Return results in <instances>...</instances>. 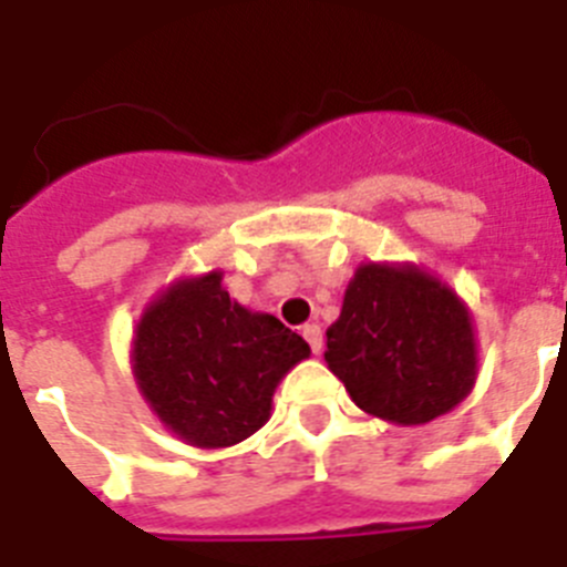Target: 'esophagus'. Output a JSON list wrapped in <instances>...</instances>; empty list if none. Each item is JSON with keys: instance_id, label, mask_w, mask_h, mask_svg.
Listing matches in <instances>:
<instances>
[{"instance_id": "1", "label": "esophagus", "mask_w": 567, "mask_h": 567, "mask_svg": "<svg viewBox=\"0 0 567 567\" xmlns=\"http://www.w3.org/2000/svg\"><path fill=\"white\" fill-rule=\"evenodd\" d=\"M303 338H307L312 354H320V349H323V332H320V327H315V323L303 327Z\"/></svg>"}]
</instances>
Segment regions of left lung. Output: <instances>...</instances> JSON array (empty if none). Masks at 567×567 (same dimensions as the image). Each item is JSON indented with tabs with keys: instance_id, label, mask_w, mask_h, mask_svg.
Returning a JSON list of instances; mask_svg holds the SVG:
<instances>
[{
	"instance_id": "8db88e82",
	"label": "left lung",
	"mask_w": 567,
	"mask_h": 567,
	"mask_svg": "<svg viewBox=\"0 0 567 567\" xmlns=\"http://www.w3.org/2000/svg\"><path fill=\"white\" fill-rule=\"evenodd\" d=\"M327 358L358 409L398 425L432 423L477 383V338L465 300L417 264L354 269Z\"/></svg>"
}]
</instances>
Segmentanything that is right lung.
Wrapping results in <instances>:
<instances>
[{
	"mask_svg": "<svg viewBox=\"0 0 567 567\" xmlns=\"http://www.w3.org/2000/svg\"><path fill=\"white\" fill-rule=\"evenodd\" d=\"M221 280V269L173 280L144 307L130 352L150 412L195 449L258 432L280 380L312 354L275 315L229 298Z\"/></svg>",
	"mask_w": 567,
	"mask_h": 567,
	"instance_id": "obj_1",
	"label": "right lung"
}]
</instances>
